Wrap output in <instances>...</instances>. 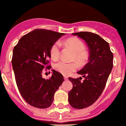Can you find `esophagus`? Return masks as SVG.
<instances>
[{"mask_svg": "<svg viewBox=\"0 0 126 126\" xmlns=\"http://www.w3.org/2000/svg\"><path fill=\"white\" fill-rule=\"evenodd\" d=\"M64 79H65V80H68V77L66 76V75H64Z\"/></svg>", "mask_w": 126, "mask_h": 126, "instance_id": "esophagus-1", "label": "esophagus"}]
</instances>
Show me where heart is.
Wrapping results in <instances>:
<instances>
[{
	"label": "heart",
	"instance_id": "obj_1",
	"mask_svg": "<svg viewBox=\"0 0 126 126\" xmlns=\"http://www.w3.org/2000/svg\"><path fill=\"white\" fill-rule=\"evenodd\" d=\"M65 45L69 47L75 51L73 60H77L80 64H83L88 58V53L85 51L84 43L77 38H70L64 42ZM50 55L53 60H57L60 55V44L56 42L52 45L50 49ZM54 68L56 71L63 75H68L75 71L77 68V65L75 62H68L59 61L54 64Z\"/></svg>",
	"mask_w": 126,
	"mask_h": 126
}]
</instances>
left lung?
<instances>
[{"instance_id":"left-lung-1","label":"left lung","mask_w":126,"mask_h":126,"mask_svg":"<svg viewBox=\"0 0 126 126\" xmlns=\"http://www.w3.org/2000/svg\"><path fill=\"white\" fill-rule=\"evenodd\" d=\"M82 38L89 49V62L77 73L84 78L69 77L73 88L68 93V101L75 109H84L93 104L104 90L113 66V54L109 45L99 35L90 32L73 33Z\"/></svg>"}]
</instances>
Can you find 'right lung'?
<instances>
[{
  "mask_svg": "<svg viewBox=\"0 0 126 126\" xmlns=\"http://www.w3.org/2000/svg\"><path fill=\"white\" fill-rule=\"evenodd\" d=\"M64 34L35 29L22 36L14 47L12 63L16 84L23 99L34 107L51 106L55 92L64 80L63 75L54 69L49 79L42 77V73L51 68V46Z\"/></svg>",
  "mask_w": 126,
  "mask_h": 126,
  "instance_id": "1",
  "label": "right lung"
}]
</instances>
